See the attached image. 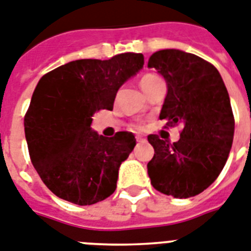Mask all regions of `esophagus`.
Listing matches in <instances>:
<instances>
[{"label": "esophagus", "instance_id": "1", "mask_svg": "<svg viewBox=\"0 0 251 251\" xmlns=\"http://www.w3.org/2000/svg\"><path fill=\"white\" fill-rule=\"evenodd\" d=\"M136 140H138L139 143H145L147 142V138H145V136H142V135H138L136 136Z\"/></svg>", "mask_w": 251, "mask_h": 251}]
</instances>
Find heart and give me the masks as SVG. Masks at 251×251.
<instances>
[{"instance_id": "heart-1", "label": "heart", "mask_w": 251, "mask_h": 251, "mask_svg": "<svg viewBox=\"0 0 251 251\" xmlns=\"http://www.w3.org/2000/svg\"><path fill=\"white\" fill-rule=\"evenodd\" d=\"M155 77L157 76H154V75H151V74H148V75H144V76L142 77V79H140V81H139V84H140V86H144V85H147V84L148 83H151V80H154Z\"/></svg>"}]
</instances>
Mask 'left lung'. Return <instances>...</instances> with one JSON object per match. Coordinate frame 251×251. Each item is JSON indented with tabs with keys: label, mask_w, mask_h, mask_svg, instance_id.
<instances>
[{
	"label": "left lung",
	"mask_w": 251,
	"mask_h": 251,
	"mask_svg": "<svg viewBox=\"0 0 251 251\" xmlns=\"http://www.w3.org/2000/svg\"><path fill=\"white\" fill-rule=\"evenodd\" d=\"M148 67L167 84L159 119L168 120V126L182 125L174 144L148 136L154 148L147 166L151 184L178 199L195 197L216 181L232 147L235 120L228 92L213 65L184 50H157Z\"/></svg>",
	"instance_id": "1"
}]
</instances>
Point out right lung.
<instances>
[{
  "label": "right lung",
  "instance_id": "obj_1",
  "mask_svg": "<svg viewBox=\"0 0 251 251\" xmlns=\"http://www.w3.org/2000/svg\"><path fill=\"white\" fill-rule=\"evenodd\" d=\"M142 53L111 60L71 61L43 75L25 115L31 163L54 195L92 205L117 186L120 166L136 145L132 132L106 138L92 130V116L113 109L117 90L143 69Z\"/></svg>",
  "mask_w": 251,
  "mask_h": 251
}]
</instances>
